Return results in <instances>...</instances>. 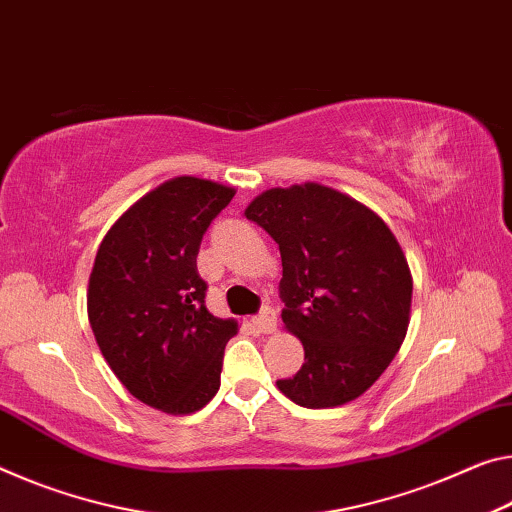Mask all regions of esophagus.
I'll use <instances>...</instances> for the list:
<instances>
[{
    "mask_svg": "<svg viewBox=\"0 0 512 512\" xmlns=\"http://www.w3.org/2000/svg\"><path fill=\"white\" fill-rule=\"evenodd\" d=\"M253 326L259 332H273L275 330V312L271 307H262V312L253 316Z\"/></svg>",
    "mask_w": 512,
    "mask_h": 512,
    "instance_id": "34e87169",
    "label": "esophagus"
}]
</instances>
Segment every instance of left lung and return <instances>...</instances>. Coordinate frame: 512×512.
<instances>
[{
	"label": "left lung",
	"instance_id": "8db88e82",
	"mask_svg": "<svg viewBox=\"0 0 512 512\" xmlns=\"http://www.w3.org/2000/svg\"><path fill=\"white\" fill-rule=\"evenodd\" d=\"M278 243L282 323L305 348L278 389L303 408H335L376 383L410 321L412 275L383 218L314 182L269 189L246 209Z\"/></svg>",
	"mask_w": 512,
	"mask_h": 512
}]
</instances>
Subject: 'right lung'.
Returning a JSON list of instances; mask_svg holds the SVG:
<instances>
[{
    "instance_id": "1",
    "label": "right lung",
    "mask_w": 512,
    "mask_h": 512,
    "mask_svg": "<svg viewBox=\"0 0 512 512\" xmlns=\"http://www.w3.org/2000/svg\"><path fill=\"white\" fill-rule=\"evenodd\" d=\"M234 198L232 186L175 177L113 223L88 280V321L129 394L168 415H191L221 387L237 321L205 307L200 241Z\"/></svg>"
}]
</instances>
